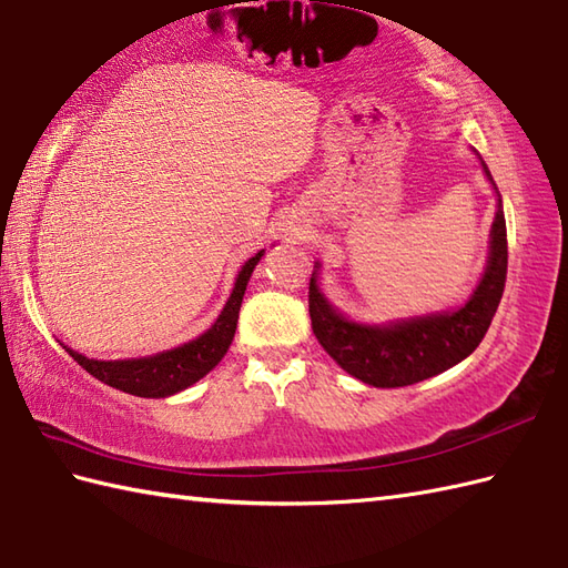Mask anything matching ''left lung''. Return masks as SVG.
<instances>
[{
	"instance_id": "1",
	"label": "left lung",
	"mask_w": 568,
	"mask_h": 568,
	"mask_svg": "<svg viewBox=\"0 0 568 568\" xmlns=\"http://www.w3.org/2000/svg\"><path fill=\"white\" fill-rule=\"evenodd\" d=\"M490 178V173L486 171ZM508 277V229L503 200L490 229V256L484 281L468 303L456 312L397 322L390 327H368L344 320L310 281L312 332L336 364L354 378L376 388H403L456 366L484 342L500 305Z\"/></svg>"
}]
</instances>
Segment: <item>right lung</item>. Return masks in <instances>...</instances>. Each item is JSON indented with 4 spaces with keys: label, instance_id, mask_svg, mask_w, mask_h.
Wrapping results in <instances>:
<instances>
[{
    "label": "right lung",
    "instance_id": "add662e5",
    "mask_svg": "<svg viewBox=\"0 0 568 568\" xmlns=\"http://www.w3.org/2000/svg\"><path fill=\"white\" fill-rule=\"evenodd\" d=\"M263 251L256 256L248 258L241 268L236 285L232 291V297L224 305L220 320L214 322V327L204 332L200 339L183 344L171 352L155 354L149 358H131V361H94L82 356L72 348L65 346V352L78 361V364L94 376L98 381L112 385L116 390H124L136 397H165L178 390L190 388L192 383H197L202 376L220 364L224 354L229 352V344L234 339L236 322H239V310L241 300L246 293V283L261 261Z\"/></svg>",
    "mask_w": 568,
    "mask_h": 568
}]
</instances>
